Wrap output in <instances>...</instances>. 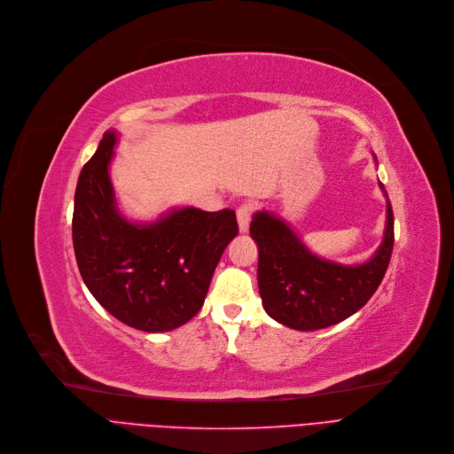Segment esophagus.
Segmentation results:
<instances>
[{
  "instance_id": "esophagus-1",
  "label": "esophagus",
  "mask_w": 454,
  "mask_h": 454,
  "mask_svg": "<svg viewBox=\"0 0 454 454\" xmlns=\"http://www.w3.org/2000/svg\"><path fill=\"white\" fill-rule=\"evenodd\" d=\"M236 220H239L240 232L246 234L249 231V223H251V207L242 205L239 210H236Z\"/></svg>"
}]
</instances>
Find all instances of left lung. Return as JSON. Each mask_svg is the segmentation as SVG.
<instances>
[{
	"label": "left lung",
	"instance_id": "obj_1",
	"mask_svg": "<svg viewBox=\"0 0 454 454\" xmlns=\"http://www.w3.org/2000/svg\"><path fill=\"white\" fill-rule=\"evenodd\" d=\"M373 160L377 157L373 153ZM386 223L377 251L360 264H340L316 254L295 229L271 210L253 214L258 247V292L270 317L295 331H317L358 312L379 288L394 249V212L387 193Z\"/></svg>",
	"mask_w": 454,
	"mask_h": 454
}]
</instances>
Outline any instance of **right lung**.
<instances>
[{"instance_id":"obj_1","label":"right lung","mask_w":454,"mask_h":454,"mask_svg":"<svg viewBox=\"0 0 454 454\" xmlns=\"http://www.w3.org/2000/svg\"><path fill=\"white\" fill-rule=\"evenodd\" d=\"M118 142L106 131L81 169L72 222L77 266L106 312L133 329L168 333L201 310L214 270L239 234L236 214L171 207L151 222L127 218L111 179Z\"/></svg>"}]
</instances>
